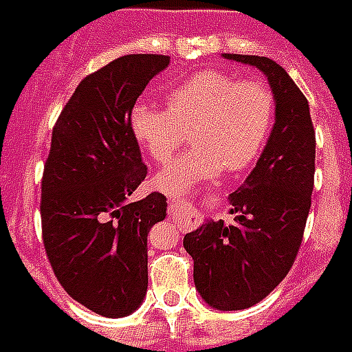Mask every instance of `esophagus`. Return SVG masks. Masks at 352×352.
Returning <instances> with one entry per match:
<instances>
[{
    "label": "esophagus",
    "mask_w": 352,
    "mask_h": 352,
    "mask_svg": "<svg viewBox=\"0 0 352 352\" xmlns=\"http://www.w3.org/2000/svg\"><path fill=\"white\" fill-rule=\"evenodd\" d=\"M168 212H170L172 220L178 221V226H182L184 229L191 228V226L195 223V212H193V206H191V204H186L184 201L170 199V201H168Z\"/></svg>",
    "instance_id": "obj_1"
}]
</instances>
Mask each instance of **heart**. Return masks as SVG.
I'll use <instances>...</instances> for the list:
<instances>
[{
	"label": "heart",
	"mask_w": 352,
	"mask_h": 352,
	"mask_svg": "<svg viewBox=\"0 0 352 352\" xmlns=\"http://www.w3.org/2000/svg\"><path fill=\"white\" fill-rule=\"evenodd\" d=\"M166 108L138 102L131 132L155 163L170 161L186 134L193 148L153 178L163 193H184L218 172L250 166L267 140L275 96L261 81H241L221 72H201L166 94Z\"/></svg>",
	"instance_id": "heart-1"
}]
</instances>
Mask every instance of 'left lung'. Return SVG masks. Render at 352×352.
Instances as JSON below:
<instances>
[{"instance_id": "1", "label": "left lung", "mask_w": 352, "mask_h": 352, "mask_svg": "<svg viewBox=\"0 0 352 352\" xmlns=\"http://www.w3.org/2000/svg\"><path fill=\"white\" fill-rule=\"evenodd\" d=\"M258 68L275 96V124L254 170L228 197L233 221L204 220L184 236L193 283L218 311L260 303L288 275L300 250L315 184V129L309 102L267 56L223 54Z\"/></svg>"}]
</instances>
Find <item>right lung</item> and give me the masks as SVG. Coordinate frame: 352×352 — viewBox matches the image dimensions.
Listing matches in <instances>:
<instances>
[{"label":"right lung","instance_id":"add662e5","mask_svg":"<svg viewBox=\"0 0 352 352\" xmlns=\"http://www.w3.org/2000/svg\"><path fill=\"white\" fill-rule=\"evenodd\" d=\"M164 54H126L87 76L52 129L41 182L43 244L69 296L92 313L121 318L148 292V233L166 197L129 203L148 168L131 132V109L168 68Z\"/></svg>","mask_w":352,"mask_h":352}]
</instances>
